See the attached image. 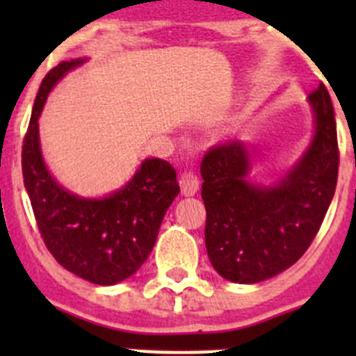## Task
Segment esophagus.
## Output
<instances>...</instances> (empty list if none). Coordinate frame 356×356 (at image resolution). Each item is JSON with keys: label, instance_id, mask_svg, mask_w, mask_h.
Masks as SVG:
<instances>
[{"label": "esophagus", "instance_id": "1", "mask_svg": "<svg viewBox=\"0 0 356 356\" xmlns=\"http://www.w3.org/2000/svg\"><path fill=\"white\" fill-rule=\"evenodd\" d=\"M179 184H181L182 195L193 196V195H196V191L200 189V179L193 170H186L181 174Z\"/></svg>", "mask_w": 356, "mask_h": 356}]
</instances>
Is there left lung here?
<instances>
[{
  "label": "left lung",
  "instance_id": "8db88e82",
  "mask_svg": "<svg viewBox=\"0 0 356 356\" xmlns=\"http://www.w3.org/2000/svg\"><path fill=\"white\" fill-rule=\"evenodd\" d=\"M315 136L300 163L277 186L246 181L250 156L239 141L213 145L201 160L208 258L224 279L253 284L296 264L317 236L336 191L339 148L324 84L308 96Z\"/></svg>",
  "mask_w": 356,
  "mask_h": 356
}]
</instances>
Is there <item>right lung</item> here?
Here are the masks:
<instances>
[{"instance_id": "1", "label": "right lung", "mask_w": 356, "mask_h": 356, "mask_svg": "<svg viewBox=\"0 0 356 356\" xmlns=\"http://www.w3.org/2000/svg\"><path fill=\"white\" fill-rule=\"evenodd\" d=\"M81 63L62 62L42 79L24 138V184L42 241L55 260L92 284L113 286L145 264L165 211L181 189L175 168L160 158L143 161L124 189L103 200L79 198L53 181L39 149L38 118L53 86Z\"/></svg>"}]
</instances>
